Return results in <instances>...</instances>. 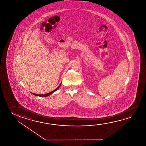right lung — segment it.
Wrapping results in <instances>:
<instances>
[{
	"mask_svg": "<svg viewBox=\"0 0 146 146\" xmlns=\"http://www.w3.org/2000/svg\"><path fill=\"white\" fill-rule=\"evenodd\" d=\"M61 84H62V82H61V84H60V85H59V86H58L57 88L55 89L54 91H52V92H51L50 93H48L45 94H42V95H38V94H36L33 93H31L32 94H33L34 95L36 96H40V97H47V96H49V95H50V94H52L53 93H54V92L56 91L57 90H58V88H60V85H61Z\"/></svg>",
	"mask_w": 146,
	"mask_h": 146,
	"instance_id": "1",
	"label": "right lung"
}]
</instances>
